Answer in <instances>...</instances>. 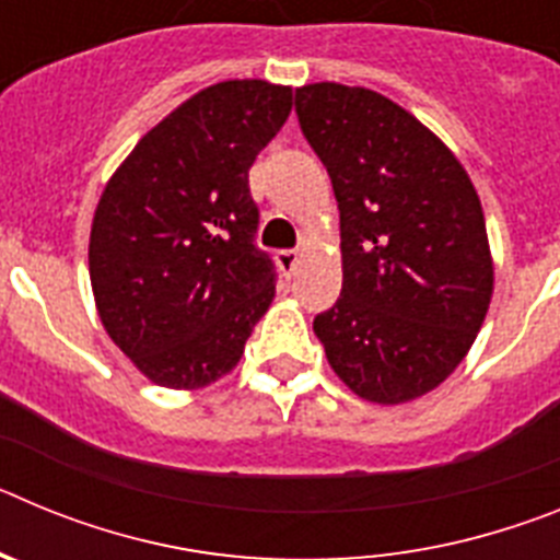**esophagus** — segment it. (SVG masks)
<instances>
[{"instance_id": "1", "label": "esophagus", "mask_w": 560, "mask_h": 560, "mask_svg": "<svg viewBox=\"0 0 560 560\" xmlns=\"http://www.w3.org/2000/svg\"><path fill=\"white\" fill-rule=\"evenodd\" d=\"M277 260H280V266L291 275V271L296 269V264H300V249H280L277 252Z\"/></svg>"}]
</instances>
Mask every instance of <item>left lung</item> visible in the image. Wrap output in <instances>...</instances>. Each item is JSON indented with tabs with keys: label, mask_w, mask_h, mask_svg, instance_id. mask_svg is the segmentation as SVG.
I'll return each instance as SVG.
<instances>
[{
	"label": "left lung",
	"mask_w": 560,
	"mask_h": 560,
	"mask_svg": "<svg viewBox=\"0 0 560 560\" xmlns=\"http://www.w3.org/2000/svg\"><path fill=\"white\" fill-rule=\"evenodd\" d=\"M294 106L341 226V294L314 334L355 395L418 398L463 361L491 303L477 190L454 153L378 92L311 83Z\"/></svg>",
	"instance_id": "1"
}]
</instances>
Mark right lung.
Segmentation results:
<instances>
[{
    "label": "right lung",
    "instance_id": "obj_1",
    "mask_svg": "<svg viewBox=\"0 0 560 560\" xmlns=\"http://www.w3.org/2000/svg\"><path fill=\"white\" fill-rule=\"evenodd\" d=\"M291 112V89L226 81L137 142L101 196L89 277L114 345L162 387H207L237 364L275 296L255 244L249 167Z\"/></svg>",
    "mask_w": 560,
    "mask_h": 560
}]
</instances>
